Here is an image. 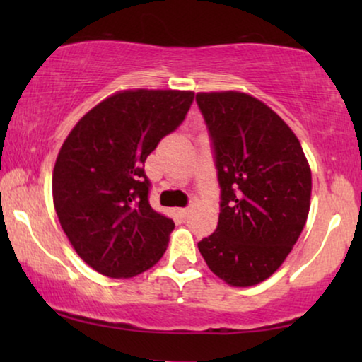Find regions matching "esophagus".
<instances>
[{"instance_id": "obj_1", "label": "esophagus", "mask_w": 362, "mask_h": 362, "mask_svg": "<svg viewBox=\"0 0 362 362\" xmlns=\"http://www.w3.org/2000/svg\"><path fill=\"white\" fill-rule=\"evenodd\" d=\"M177 212H180V216L182 217V219H186V217L189 216V209H187V207L186 209H177Z\"/></svg>"}]
</instances>
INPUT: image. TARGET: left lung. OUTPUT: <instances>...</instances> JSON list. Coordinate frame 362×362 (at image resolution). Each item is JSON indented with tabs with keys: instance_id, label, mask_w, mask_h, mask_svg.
Segmentation results:
<instances>
[{
	"instance_id": "left-lung-1",
	"label": "left lung",
	"mask_w": 362,
	"mask_h": 362,
	"mask_svg": "<svg viewBox=\"0 0 362 362\" xmlns=\"http://www.w3.org/2000/svg\"><path fill=\"white\" fill-rule=\"evenodd\" d=\"M196 100L214 143L222 199L216 232L197 247L227 285H257L280 269L308 219V160L259 98L224 90L199 92Z\"/></svg>"
}]
</instances>
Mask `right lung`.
Instances as JSON below:
<instances>
[{
  "mask_svg": "<svg viewBox=\"0 0 362 362\" xmlns=\"http://www.w3.org/2000/svg\"><path fill=\"white\" fill-rule=\"evenodd\" d=\"M194 92L132 88L103 98L76 123L52 171L59 222L98 274L132 279L166 252L175 222L148 202L146 156L189 110Z\"/></svg>",
  "mask_w": 362,
  "mask_h": 362,
  "instance_id": "right-lung-1",
  "label": "right lung"
}]
</instances>
